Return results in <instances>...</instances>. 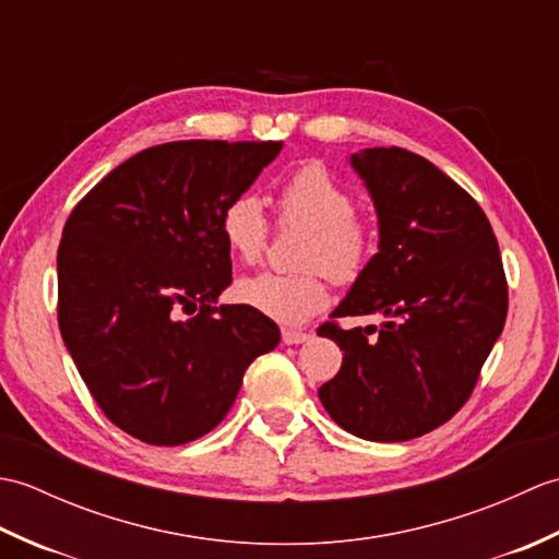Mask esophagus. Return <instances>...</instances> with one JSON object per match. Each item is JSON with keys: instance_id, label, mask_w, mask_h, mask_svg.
Segmentation results:
<instances>
[{"instance_id": "34e87169", "label": "esophagus", "mask_w": 559, "mask_h": 559, "mask_svg": "<svg viewBox=\"0 0 559 559\" xmlns=\"http://www.w3.org/2000/svg\"><path fill=\"white\" fill-rule=\"evenodd\" d=\"M281 338H283V343H286V346H298V343L310 341L312 334H307V331H298V329H283Z\"/></svg>"}]
</instances>
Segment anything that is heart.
I'll list each match as a JSON object with an SVG mask.
<instances>
[{"mask_svg": "<svg viewBox=\"0 0 559 559\" xmlns=\"http://www.w3.org/2000/svg\"><path fill=\"white\" fill-rule=\"evenodd\" d=\"M283 223L307 228L295 273L261 271L235 286L237 300L278 324H302L329 302V273L355 281L372 257L374 235L355 216V199L324 165L295 170L278 189ZM221 235L230 252L252 264L264 252L269 221L254 194H237L221 211Z\"/></svg>", "mask_w": 559, "mask_h": 559, "instance_id": "b5f03b06", "label": "heart"}]
</instances>
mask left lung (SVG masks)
<instances>
[{"mask_svg": "<svg viewBox=\"0 0 559 559\" xmlns=\"http://www.w3.org/2000/svg\"><path fill=\"white\" fill-rule=\"evenodd\" d=\"M372 197L379 252L331 317L382 314V326L317 334L343 365L319 401L355 437L406 442L468 401L507 319V278L492 225L466 189L406 148L350 156Z\"/></svg>", "mask_w": 559, "mask_h": 559, "instance_id": "left-lung-1", "label": "left lung"}]
</instances>
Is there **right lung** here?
<instances>
[{"label":"right lung","instance_id":"right-lung-1","mask_svg":"<svg viewBox=\"0 0 559 559\" xmlns=\"http://www.w3.org/2000/svg\"><path fill=\"white\" fill-rule=\"evenodd\" d=\"M283 141H173L117 165L83 197L57 252V319L91 396L141 442L177 447L216 427L245 370L281 331L233 283L221 211Z\"/></svg>","mask_w":559,"mask_h":559}]
</instances>
